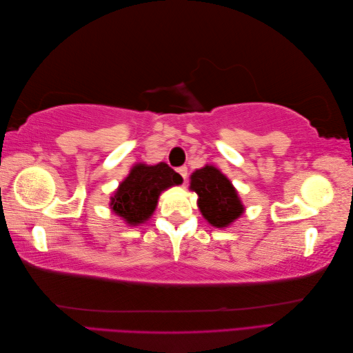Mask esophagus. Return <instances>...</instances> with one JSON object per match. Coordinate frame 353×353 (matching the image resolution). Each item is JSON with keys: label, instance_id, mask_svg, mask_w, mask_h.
<instances>
[{"label": "esophagus", "instance_id": "esophagus-1", "mask_svg": "<svg viewBox=\"0 0 353 353\" xmlns=\"http://www.w3.org/2000/svg\"><path fill=\"white\" fill-rule=\"evenodd\" d=\"M187 166H179V168H176V172L181 175V176H183V179L185 181L187 179Z\"/></svg>", "mask_w": 353, "mask_h": 353}]
</instances>
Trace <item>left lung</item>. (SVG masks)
Returning a JSON list of instances; mask_svg holds the SVG:
<instances>
[{"label": "left lung", "instance_id": "1", "mask_svg": "<svg viewBox=\"0 0 353 353\" xmlns=\"http://www.w3.org/2000/svg\"><path fill=\"white\" fill-rule=\"evenodd\" d=\"M190 188L196 191L201 215L216 228H225L244 212V206L231 181L215 166L206 165L190 176Z\"/></svg>", "mask_w": 353, "mask_h": 353}]
</instances>
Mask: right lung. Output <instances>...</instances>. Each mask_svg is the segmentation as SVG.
Listing matches in <instances>:
<instances>
[{
    "label": "right lung",
    "mask_w": 353,
    "mask_h": 353,
    "mask_svg": "<svg viewBox=\"0 0 353 353\" xmlns=\"http://www.w3.org/2000/svg\"><path fill=\"white\" fill-rule=\"evenodd\" d=\"M181 183V175L165 162L153 166L137 163L110 199L112 210L135 227L153 215L162 191Z\"/></svg>",
    "instance_id": "right-lung-1"
}]
</instances>
